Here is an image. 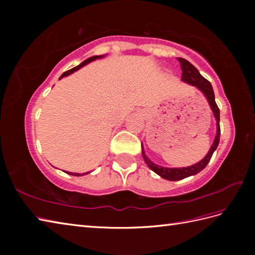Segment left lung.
Returning a JSON list of instances; mask_svg holds the SVG:
<instances>
[{
    "label": "left lung",
    "mask_w": 255,
    "mask_h": 255,
    "mask_svg": "<svg viewBox=\"0 0 255 255\" xmlns=\"http://www.w3.org/2000/svg\"><path fill=\"white\" fill-rule=\"evenodd\" d=\"M177 60L180 61V64H181L182 80L184 81V82H187L189 84L196 86L197 89H199L203 92L204 95L206 96V99H207L211 110H213V112H214L216 121H217V134H216L215 141H214L213 145H211L209 152L202 161H199L198 163L194 164L192 166L180 167V169H167V167L158 166L156 164L152 163V162H151L147 158V155L144 154L143 147H141L142 148V156L145 161V163H147L150 169L153 172H155L156 174L160 175L161 177L165 178V180H169V181L183 180V178H185V177L197 174L198 172L205 169L206 165H207L208 162L210 161L211 156H213L214 151L217 149L218 144H219V140H220V125H219L220 111H219L217 104H216L213 86H211L208 80H206L203 75H200L198 70L195 68L192 63H189L187 60H185V59H183V58H177Z\"/></svg>",
    "instance_id": "obj_1"
}]
</instances>
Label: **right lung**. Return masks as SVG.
Masks as SVG:
<instances>
[{"label":"right lung","mask_w":255,"mask_h":255,"mask_svg":"<svg viewBox=\"0 0 255 255\" xmlns=\"http://www.w3.org/2000/svg\"><path fill=\"white\" fill-rule=\"evenodd\" d=\"M102 57H104V56H94V57H91V58H89V59H86V60H84L82 63L79 64V66L74 67V68H72V69H70V70H68V71H66V72H63V73H62V75L60 77V79H61V78H63V77H67V75L73 73L74 71H77V70H79L80 68H82L83 66H85V64H88L89 62L93 61V60H96V59L102 58ZM66 173H68V174L74 175V176H80V175H84V174H85V173H84V174H79V173H69V172H66Z\"/></svg>","instance_id":"obj_1"}]
</instances>
